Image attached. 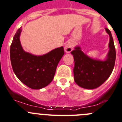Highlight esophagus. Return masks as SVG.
<instances>
[{"instance_id":"esophagus-1","label":"esophagus","mask_w":122,"mask_h":122,"mask_svg":"<svg viewBox=\"0 0 122 122\" xmlns=\"http://www.w3.org/2000/svg\"><path fill=\"white\" fill-rule=\"evenodd\" d=\"M73 42L72 41H70L67 43V44L66 45L65 47H64V51L66 52V53H70L72 51L73 48Z\"/></svg>"}]
</instances>
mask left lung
<instances>
[{"label": "left lung", "instance_id": "8db88e82", "mask_svg": "<svg viewBox=\"0 0 122 122\" xmlns=\"http://www.w3.org/2000/svg\"><path fill=\"white\" fill-rule=\"evenodd\" d=\"M109 36V51L104 61L90 58L76 46L71 52L75 61V82L80 87L94 89L99 87L111 74L116 61V49L110 30L105 28Z\"/></svg>", "mask_w": 122, "mask_h": 122}]
</instances>
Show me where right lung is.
<instances>
[{
	"instance_id": "right-lung-1",
	"label": "right lung",
	"mask_w": 122,
	"mask_h": 122,
	"mask_svg": "<svg viewBox=\"0 0 122 122\" xmlns=\"http://www.w3.org/2000/svg\"><path fill=\"white\" fill-rule=\"evenodd\" d=\"M22 29L19 28L10 47L13 70L22 83L33 89H40L53 80L57 66L64 54L63 47L43 55H35L24 51L20 41Z\"/></svg>"
}]
</instances>
